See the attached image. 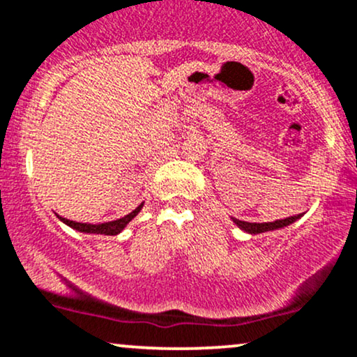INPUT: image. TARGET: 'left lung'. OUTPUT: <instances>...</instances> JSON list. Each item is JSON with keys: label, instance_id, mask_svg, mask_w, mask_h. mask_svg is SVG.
<instances>
[{"label": "left lung", "instance_id": "8db88e82", "mask_svg": "<svg viewBox=\"0 0 357 357\" xmlns=\"http://www.w3.org/2000/svg\"><path fill=\"white\" fill-rule=\"evenodd\" d=\"M299 218H301V214H298V216L286 218V220L273 221V222H246V221H239V220H234V222L241 227V229L248 231V233L257 234V233H266V231H273V229H279V227L289 226L291 222L299 220Z\"/></svg>", "mask_w": 357, "mask_h": 357}]
</instances>
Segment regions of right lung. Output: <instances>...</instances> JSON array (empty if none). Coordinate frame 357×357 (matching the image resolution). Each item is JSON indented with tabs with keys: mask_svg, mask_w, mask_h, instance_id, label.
<instances>
[{
	"mask_svg": "<svg viewBox=\"0 0 357 357\" xmlns=\"http://www.w3.org/2000/svg\"><path fill=\"white\" fill-rule=\"evenodd\" d=\"M141 208H143V204L137 206L135 211L126 214L124 218H119V220L109 221V222H101V225H86V222H76V221H71V220H64V218H59V220H61L63 222H66L68 226H71L73 229L83 231V233H96V234L114 236V234L121 233V231L124 229V226H126L128 222H130L132 218H135L136 214L141 211Z\"/></svg>",
	"mask_w": 357,
	"mask_h": 357,
	"instance_id": "1",
	"label": "right lung"
}]
</instances>
